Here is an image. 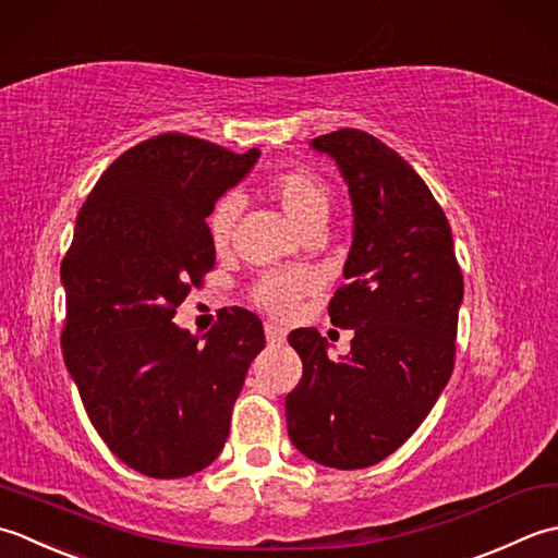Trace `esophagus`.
Masks as SVG:
<instances>
[{
    "mask_svg": "<svg viewBox=\"0 0 558 558\" xmlns=\"http://www.w3.org/2000/svg\"><path fill=\"white\" fill-rule=\"evenodd\" d=\"M265 335H267V342L269 344H283L287 342V329L283 327H279V325H271V323H267L265 325Z\"/></svg>",
    "mask_w": 558,
    "mask_h": 558,
    "instance_id": "esophagus-1",
    "label": "esophagus"
}]
</instances>
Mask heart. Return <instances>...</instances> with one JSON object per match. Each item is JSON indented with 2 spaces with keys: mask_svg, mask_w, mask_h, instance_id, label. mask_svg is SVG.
<instances>
[{
  "mask_svg": "<svg viewBox=\"0 0 558 558\" xmlns=\"http://www.w3.org/2000/svg\"><path fill=\"white\" fill-rule=\"evenodd\" d=\"M271 197L279 202V207L287 211L289 219L299 226L301 231H308L313 226H320L327 221L329 207H332V192L320 175L311 173V170L295 168L283 170L275 180H271ZM241 214V197L235 192L223 195L214 204V209L207 219L209 238L216 250L229 247L235 233V221ZM313 281L303 271L293 269H277L267 271V275L255 283L253 299L275 317H291L299 308V301L311 291Z\"/></svg>",
  "mask_w": 558,
  "mask_h": 558,
  "instance_id": "obj_1",
  "label": "heart"
}]
</instances>
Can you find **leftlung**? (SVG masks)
Returning <instances> with one entry per match:
<instances>
[{
  "mask_svg": "<svg viewBox=\"0 0 558 558\" xmlns=\"http://www.w3.org/2000/svg\"><path fill=\"white\" fill-rule=\"evenodd\" d=\"M311 146L335 158L354 209L347 283L329 301V320L354 339L332 361L317 329L289 335L303 378L287 428L305 458L361 470L400 448L448 385L464 283L446 214L400 154L349 128Z\"/></svg>",
  "mask_w": 558,
  "mask_h": 558,
  "instance_id": "8db88e82",
  "label": "left lung"
}]
</instances>
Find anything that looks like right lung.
Here are the masks:
<instances>
[{
    "label": "right lung",
    "instance_id": "1",
    "mask_svg": "<svg viewBox=\"0 0 558 558\" xmlns=\"http://www.w3.org/2000/svg\"><path fill=\"white\" fill-rule=\"evenodd\" d=\"M259 149L168 132L132 146L90 190L60 279L62 354L90 424L112 454L154 480L190 476L219 458L259 317L226 311L207 335L173 323L214 267L207 216Z\"/></svg>",
    "mask_w": 558,
    "mask_h": 558
}]
</instances>
